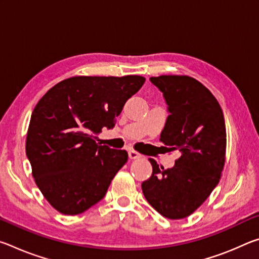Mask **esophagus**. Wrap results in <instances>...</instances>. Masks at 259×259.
Wrapping results in <instances>:
<instances>
[{
	"label": "esophagus",
	"instance_id": "34e87169",
	"mask_svg": "<svg viewBox=\"0 0 259 259\" xmlns=\"http://www.w3.org/2000/svg\"><path fill=\"white\" fill-rule=\"evenodd\" d=\"M128 154H129L130 159H133V160H135V159H140V157H142V154H139L138 152H136V151H134V150H130V151L128 152Z\"/></svg>",
	"mask_w": 259,
	"mask_h": 259
}]
</instances>
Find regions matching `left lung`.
I'll return each instance as SVG.
<instances>
[{"mask_svg": "<svg viewBox=\"0 0 259 259\" xmlns=\"http://www.w3.org/2000/svg\"><path fill=\"white\" fill-rule=\"evenodd\" d=\"M150 81L163 94L170 113L160 140L182 155L169 169L148 159L153 172L142 190L162 216L182 219L207 200L221 179L226 153L224 115L213 95L195 78L161 75Z\"/></svg>", "mask_w": 259, "mask_h": 259, "instance_id": "obj_1", "label": "left lung"}]
</instances>
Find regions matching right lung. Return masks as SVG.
I'll return each instance as SVG.
<instances>
[{"label": "right lung", "mask_w": 259, "mask_h": 259, "mask_svg": "<svg viewBox=\"0 0 259 259\" xmlns=\"http://www.w3.org/2000/svg\"><path fill=\"white\" fill-rule=\"evenodd\" d=\"M138 75L74 76L57 83L30 117L26 155L42 194L57 211L77 214L99 202L128 161L124 150L96 142L142 88Z\"/></svg>", "instance_id": "obj_1"}]
</instances>
